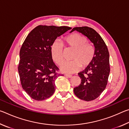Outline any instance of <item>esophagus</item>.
Returning <instances> with one entry per match:
<instances>
[{
  "label": "esophagus",
  "mask_w": 129,
  "mask_h": 129,
  "mask_svg": "<svg viewBox=\"0 0 129 129\" xmlns=\"http://www.w3.org/2000/svg\"><path fill=\"white\" fill-rule=\"evenodd\" d=\"M65 76L68 78H71V77H72V76L71 75H68V74H65Z\"/></svg>",
  "instance_id": "obj_1"
}]
</instances>
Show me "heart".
Instances as JSON below:
<instances>
[{
  "label": "heart",
  "mask_w": 129,
  "mask_h": 129,
  "mask_svg": "<svg viewBox=\"0 0 129 129\" xmlns=\"http://www.w3.org/2000/svg\"><path fill=\"white\" fill-rule=\"evenodd\" d=\"M65 46L73 49L70 61L61 64L60 68L62 72L73 73L78 71L81 66L86 67L92 61L95 54V49L92 45L88 43V39L82 35L74 33L64 39ZM52 60L57 64H60L64 59V49L62 44L54 41L51 46Z\"/></svg>",
  "instance_id": "b5f03b06"
}]
</instances>
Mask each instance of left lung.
Returning <instances> with one entry per match:
<instances>
[{
  "mask_svg": "<svg viewBox=\"0 0 129 129\" xmlns=\"http://www.w3.org/2000/svg\"><path fill=\"white\" fill-rule=\"evenodd\" d=\"M75 30L86 36L93 44L95 54L90 65L84 71L78 73L81 82L79 86L74 88V93L81 100L92 101L99 97L108 84L110 70L109 53L104 40L93 28L75 27L70 32Z\"/></svg>",
  "mask_w": 129,
  "mask_h": 129,
  "instance_id": "8db88e82",
  "label": "left lung"
}]
</instances>
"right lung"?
<instances>
[{
  "instance_id": "1",
  "label": "right lung",
  "mask_w": 129,
  "mask_h": 129,
  "mask_svg": "<svg viewBox=\"0 0 129 129\" xmlns=\"http://www.w3.org/2000/svg\"><path fill=\"white\" fill-rule=\"evenodd\" d=\"M71 28L39 25L28 35L20 51L19 75L22 88L32 99L42 101L55 91V81L63 75L53 62L51 46Z\"/></svg>"
}]
</instances>
